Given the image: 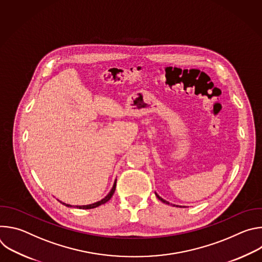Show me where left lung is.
I'll use <instances>...</instances> for the list:
<instances>
[{"instance_id": "obj_1", "label": "left lung", "mask_w": 262, "mask_h": 262, "mask_svg": "<svg viewBox=\"0 0 262 262\" xmlns=\"http://www.w3.org/2000/svg\"><path fill=\"white\" fill-rule=\"evenodd\" d=\"M156 196H157V197L159 198V200H161L162 202H164V203H166V204H170L168 201H166L165 199H163L162 197H160V196H159L157 193H156ZM172 205H173V206H176V207H185V206H180V205H175V204H172Z\"/></svg>"}]
</instances>
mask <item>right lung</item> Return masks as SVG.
<instances>
[{
  "label": "right lung",
  "instance_id": "add662e5",
  "mask_svg": "<svg viewBox=\"0 0 262 262\" xmlns=\"http://www.w3.org/2000/svg\"><path fill=\"white\" fill-rule=\"evenodd\" d=\"M115 190H116V180H115V182H114V184H113V188H112V190L108 192V194L103 198V199H101L100 201H97V202H95V203H92V204H87V205H70V204H66V203H64V202H62V201H60L62 204H64L65 206H67V207H77V208H80V209H91V208H95V207H97V206H99V205H102V204H104L105 202H107L111 198H112V196H113V194L115 193ZM59 201V200H58Z\"/></svg>",
  "mask_w": 262,
  "mask_h": 262
}]
</instances>
